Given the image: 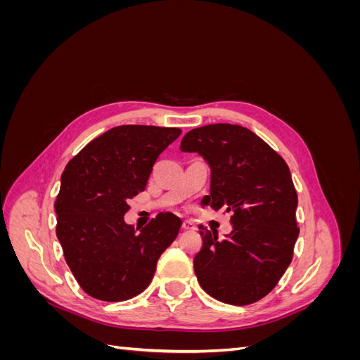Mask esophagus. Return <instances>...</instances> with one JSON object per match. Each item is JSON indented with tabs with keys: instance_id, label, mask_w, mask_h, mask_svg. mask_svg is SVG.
<instances>
[{
	"instance_id": "esophagus-1",
	"label": "esophagus",
	"mask_w": 360,
	"mask_h": 360,
	"mask_svg": "<svg viewBox=\"0 0 360 360\" xmlns=\"http://www.w3.org/2000/svg\"><path fill=\"white\" fill-rule=\"evenodd\" d=\"M181 230H184V231H192V230H195V225H193L191 221H183Z\"/></svg>"
}]
</instances>
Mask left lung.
Instances as JSON below:
<instances>
[{
	"label": "left lung",
	"mask_w": 360,
	"mask_h": 360,
	"mask_svg": "<svg viewBox=\"0 0 360 360\" xmlns=\"http://www.w3.org/2000/svg\"><path fill=\"white\" fill-rule=\"evenodd\" d=\"M180 148L201 155L210 165V195L204 204L233 213V231L222 240L216 230L200 225L202 246L193 258L200 285L224 303L258 302L285 274L299 236L297 192L288 165L237 124L192 129Z\"/></svg>",
	"instance_id": "obj_1"
}]
</instances>
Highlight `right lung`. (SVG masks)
<instances>
[{"label":"right lung","instance_id":"obj_1","mask_svg":"<svg viewBox=\"0 0 360 360\" xmlns=\"http://www.w3.org/2000/svg\"><path fill=\"white\" fill-rule=\"evenodd\" d=\"M177 127L124 124L73 156L61 174L53 207L57 237L75 279L89 296L122 302L143 292L158 259L177 237L180 217L159 213L144 228L124 222L127 200L146 189L159 155Z\"/></svg>","mask_w":360,"mask_h":360}]
</instances>
